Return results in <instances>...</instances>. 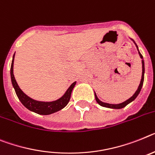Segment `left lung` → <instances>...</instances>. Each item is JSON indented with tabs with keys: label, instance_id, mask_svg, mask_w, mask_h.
<instances>
[{
	"label": "left lung",
	"instance_id": "obj_1",
	"mask_svg": "<svg viewBox=\"0 0 155 155\" xmlns=\"http://www.w3.org/2000/svg\"><path fill=\"white\" fill-rule=\"evenodd\" d=\"M132 41H133L134 43H135V45H136V48H137V50H138V53H139V55H140V58L142 59V77H141V80H140V85H139V87H138L137 90H136V91L135 92V94H134L131 97H129L128 100H126V101H124V102H121V103H119V104H110V103H106V102H102V101H100L99 99H98V97H97V96L96 95V93L94 92V96H95V100L96 102H97V103L99 104L100 106H103V107H106V108H110V109H116V110H119V109H122V108L125 107L127 105H128L129 103H131L132 102H133L134 100L136 99V97H137V96L139 95V94H140V91H141L142 89V87H143V80H144V73H145V66H144V60H143V56H142V54L140 53V50H139V47H138V45H136V43L135 42V41H134L133 39H132Z\"/></svg>",
	"mask_w": 155,
	"mask_h": 155
}]
</instances>
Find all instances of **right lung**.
<instances>
[{"label": "right lung", "instance_id": "1", "mask_svg": "<svg viewBox=\"0 0 155 155\" xmlns=\"http://www.w3.org/2000/svg\"><path fill=\"white\" fill-rule=\"evenodd\" d=\"M14 58H15V53L12 57V61L11 69H10V75H11L12 84L13 86L15 89V94L17 95L18 98L21 102L23 106L27 109H28L31 111L36 113L40 115H49L53 113L62 110L63 108L65 107L69 102L70 97H71V94L74 87H75L76 82H74L70 85V87L68 88V90L61 97L52 102H41V101H37L33 98L27 96L25 93L19 88L17 82L15 80V76L13 74V64H14Z\"/></svg>", "mask_w": 155, "mask_h": 155}]
</instances>
